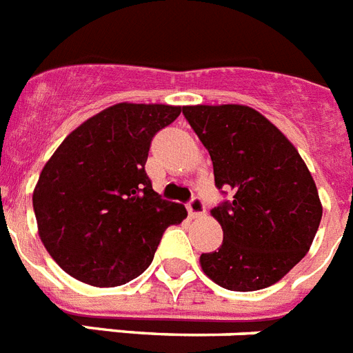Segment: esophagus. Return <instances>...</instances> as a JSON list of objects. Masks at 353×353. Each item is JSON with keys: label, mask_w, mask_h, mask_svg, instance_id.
I'll list each match as a JSON object with an SVG mask.
<instances>
[{"label": "esophagus", "mask_w": 353, "mask_h": 353, "mask_svg": "<svg viewBox=\"0 0 353 353\" xmlns=\"http://www.w3.org/2000/svg\"><path fill=\"white\" fill-rule=\"evenodd\" d=\"M186 208H188V213H190V217H201L206 212V204L201 197H192L190 203L186 204Z\"/></svg>", "instance_id": "34e87169"}]
</instances>
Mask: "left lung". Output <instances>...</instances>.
Masks as SVG:
<instances>
[{
  "instance_id": "1",
  "label": "left lung",
  "mask_w": 353,
  "mask_h": 353,
  "mask_svg": "<svg viewBox=\"0 0 353 353\" xmlns=\"http://www.w3.org/2000/svg\"><path fill=\"white\" fill-rule=\"evenodd\" d=\"M186 121L208 149L215 186L232 194L212 210L224 232L201 268L230 291L276 283L312 244L321 203L294 145L248 105H186Z\"/></svg>"
}]
</instances>
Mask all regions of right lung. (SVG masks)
I'll return each instance as SVG.
<instances>
[{
    "instance_id": "1",
    "label": "right lung",
    "mask_w": 353,
    "mask_h": 353,
    "mask_svg": "<svg viewBox=\"0 0 353 353\" xmlns=\"http://www.w3.org/2000/svg\"><path fill=\"white\" fill-rule=\"evenodd\" d=\"M181 114L163 103H117L59 145L34 190L39 236L68 274L94 287L131 282L163 233L186 217L145 172L150 141Z\"/></svg>"
}]
</instances>
